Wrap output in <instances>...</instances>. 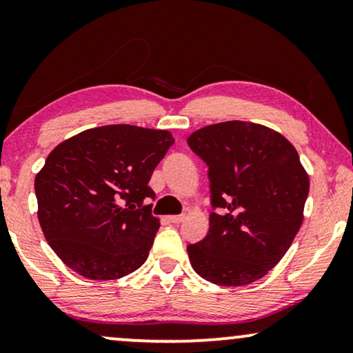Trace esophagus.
<instances>
[{
  "label": "esophagus",
  "instance_id": "esophagus-1",
  "mask_svg": "<svg viewBox=\"0 0 353 353\" xmlns=\"http://www.w3.org/2000/svg\"><path fill=\"white\" fill-rule=\"evenodd\" d=\"M183 220H185V215H170V216H168V221H170V223H181Z\"/></svg>",
  "mask_w": 353,
  "mask_h": 353
}]
</instances>
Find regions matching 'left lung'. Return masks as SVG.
Instances as JSON below:
<instances>
[{
    "instance_id": "1",
    "label": "left lung",
    "mask_w": 353,
    "mask_h": 353,
    "mask_svg": "<svg viewBox=\"0 0 353 353\" xmlns=\"http://www.w3.org/2000/svg\"><path fill=\"white\" fill-rule=\"evenodd\" d=\"M188 146L207 163L212 205L209 233L188 245L192 268L220 286L257 281L302 225L310 181L296 148L272 128L241 120L197 130Z\"/></svg>"
}]
</instances>
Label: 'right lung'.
I'll return each instance as SVG.
<instances>
[{
  "label": "right lung",
  "mask_w": 353,
  "mask_h": 353,
  "mask_svg": "<svg viewBox=\"0 0 353 353\" xmlns=\"http://www.w3.org/2000/svg\"><path fill=\"white\" fill-rule=\"evenodd\" d=\"M173 143L165 130L105 125L52 149L35 178L38 220L67 267L108 281L146 262L161 226L149 180Z\"/></svg>",
  "instance_id": "right-lung-1"
}]
</instances>
